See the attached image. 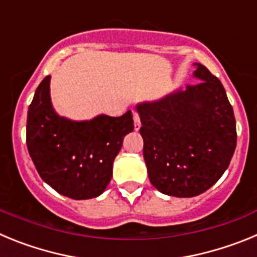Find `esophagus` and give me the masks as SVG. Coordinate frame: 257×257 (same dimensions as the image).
<instances>
[{"mask_svg":"<svg viewBox=\"0 0 257 257\" xmlns=\"http://www.w3.org/2000/svg\"><path fill=\"white\" fill-rule=\"evenodd\" d=\"M134 126H135L136 131L139 130L140 126H142V123H140V117L138 113H134Z\"/></svg>","mask_w":257,"mask_h":257,"instance_id":"obj_1","label":"esophagus"}]
</instances>
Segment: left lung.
Listing matches in <instances>:
<instances>
[{"instance_id":"8db88e82","label":"left lung","mask_w":257,"mask_h":257,"mask_svg":"<svg viewBox=\"0 0 257 257\" xmlns=\"http://www.w3.org/2000/svg\"><path fill=\"white\" fill-rule=\"evenodd\" d=\"M199 82L136 105L152 185L180 198L210 189L228 169L237 145L235 118L217 77L194 64Z\"/></svg>"}]
</instances>
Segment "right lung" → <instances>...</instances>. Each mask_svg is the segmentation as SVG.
I'll return each mask as SVG.
<instances>
[{"label":"right lung","mask_w":257,"mask_h":257,"mask_svg":"<svg viewBox=\"0 0 257 257\" xmlns=\"http://www.w3.org/2000/svg\"><path fill=\"white\" fill-rule=\"evenodd\" d=\"M47 76L37 87L27 117V147L41 179L72 199L100 196L112 179L123 138L134 131L131 110L121 117L72 121L54 110Z\"/></svg>","instance_id":"right-lung-1"}]
</instances>
